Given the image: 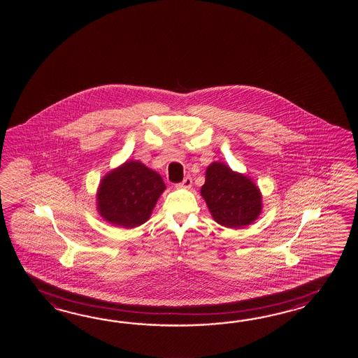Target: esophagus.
I'll return each mask as SVG.
<instances>
[{
  "label": "esophagus",
  "mask_w": 358,
  "mask_h": 358,
  "mask_svg": "<svg viewBox=\"0 0 358 358\" xmlns=\"http://www.w3.org/2000/svg\"><path fill=\"white\" fill-rule=\"evenodd\" d=\"M192 182H193L192 178H190V176H187L182 182L176 184V188H185V189H188V188L192 187Z\"/></svg>",
  "instance_id": "1"
}]
</instances>
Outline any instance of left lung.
I'll use <instances>...</instances> for the list:
<instances>
[{
  "label": "left lung",
  "mask_w": 358,
  "mask_h": 358,
  "mask_svg": "<svg viewBox=\"0 0 358 358\" xmlns=\"http://www.w3.org/2000/svg\"><path fill=\"white\" fill-rule=\"evenodd\" d=\"M201 196L215 221L225 228H244L256 220L262 210L259 187L222 162H213L206 170Z\"/></svg>",
  "instance_id": "left-lung-1"
}]
</instances>
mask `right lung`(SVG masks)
Masks as SVG:
<instances>
[{"instance_id": "add662e5", "label": "right lung", "mask_w": 358, "mask_h": 358, "mask_svg": "<svg viewBox=\"0 0 358 358\" xmlns=\"http://www.w3.org/2000/svg\"><path fill=\"white\" fill-rule=\"evenodd\" d=\"M165 188L156 171L139 161H127L99 182L97 210L115 227L137 228L150 219Z\"/></svg>"}]
</instances>
